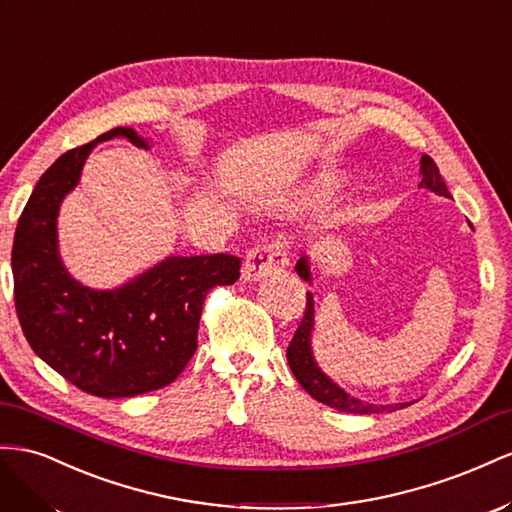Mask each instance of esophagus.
<instances>
[{
  "label": "esophagus",
  "instance_id": "obj_1",
  "mask_svg": "<svg viewBox=\"0 0 512 512\" xmlns=\"http://www.w3.org/2000/svg\"><path fill=\"white\" fill-rule=\"evenodd\" d=\"M287 266V246L281 240H270L257 244L253 251L246 255L242 276L246 281H259L266 279L270 274L281 272Z\"/></svg>",
  "mask_w": 512,
  "mask_h": 512
}]
</instances>
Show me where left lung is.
Masks as SVG:
<instances>
[{"label":"left lung","mask_w":512,"mask_h":512,"mask_svg":"<svg viewBox=\"0 0 512 512\" xmlns=\"http://www.w3.org/2000/svg\"><path fill=\"white\" fill-rule=\"evenodd\" d=\"M420 188H427V191L440 195V197H448L450 193L446 188V182L442 180L440 169L433 163V158H429L427 154L420 158ZM296 272L300 274V279L304 281H313L311 274V261L306 255H302L296 264ZM313 332H315V300L311 291H306V313L300 321V326L291 339L289 347H287V362L291 373L296 375L298 384L311 394L313 399H317L319 403L330 405L334 410L339 412H347V414H379V412H394L397 407H405L403 403H394V405H375L369 401H360L354 394H349L347 390H343L330 375H326L321 371V367L315 360L313 354Z\"/></svg>","instance_id":"8db88e82"}]
</instances>
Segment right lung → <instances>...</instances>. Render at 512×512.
<instances>
[{
	"label": "right lung",
	"mask_w": 512,
	"mask_h": 512,
	"mask_svg": "<svg viewBox=\"0 0 512 512\" xmlns=\"http://www.w3.org/2000/svg\"><path fill=\"white\" fill-rule=\"evenodd\" d=\"M118 137L150 150L137 130L118 126L62 154L38 180L12 244L14 304L27 343L70 384L102 399L169 386L195 354L206 294L240 279V259L225 253L169 255L115 289H92L66 270L57 240L62 201L96 145Z\"/></svg>",
	"instance_id": "add662e5"
}]
</instances>
